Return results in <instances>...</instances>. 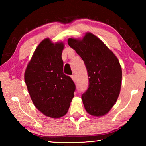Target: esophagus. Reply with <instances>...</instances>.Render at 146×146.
<instances>
[{"mask_svg": "<svg viewBox=\"0 0 146 146\" xmlns=\"http://www.w3.org/2000/svg\"><path fill=\"white\" fill-rule=\"evenodd\" d=\"M71 78H72L73 80L74 81V82H76V77H75V75H73L72 76H71Z\"/></svg>", "mask_w": 146, "mask_h": 146, "instance_id": "1", "label": "esophagus"}]
</instances>
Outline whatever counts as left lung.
Wrapping results in <instances>:
<instances>
[{
	"mask_svg": "<svg viewBox=\"0 0 146 146\" xmlns=\"http://www.w3.org/2000/svg\"><path fill=\"white\" fill-rule=\"evenodd\" d=\"M68 43L84 61L88 88L82 95L86 111L95 117L108 113L117 100L122 84V69L111 51L92 33L82 40L69 38Z\"/></svg>",
	"mask_w": 146,
	"mask_h": 146,
	"instance_id": "1",
	"label": "left lung"
}]
</instances>
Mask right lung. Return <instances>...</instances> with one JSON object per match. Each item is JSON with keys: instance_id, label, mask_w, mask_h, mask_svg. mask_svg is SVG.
<instances>
[{"instance_id": "1", "label": "right lung", "mask_w": 146, "mask_h": 146, "mask_svg": "<svg viewBox=\"0 0 146 146\" xmlns=\"http://www.w3.org/2000/svg\"><path fill=\"white\" fill-rule=\"evenodd\" d=\"M62 43L48 38L35 49L24 74L28 92L35 107L46 116L60 118L70 108L76 90L70 76L63 72Z\"/></svg>"}]
</instances>
